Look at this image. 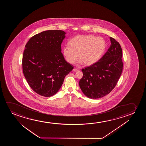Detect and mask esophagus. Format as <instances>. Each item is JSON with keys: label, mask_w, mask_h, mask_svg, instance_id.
<instances>
[{"label": "esophagus", "mask_w": 146, "mask_h": 146, "mask_svg": "<svg viewBox=\"0 0 146 146\" xmlns=\"http://www.w3.org/2000/svg\"><path fill=\"white\" fill-rule=\"evenodd\" d=\"M73 71L74 72H77V71H79V69H76V68H74Z\"/></svg>", "instance_id": "34e87169"}]
</instances>
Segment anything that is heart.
I'll return each mask as SVG.
<instances>
[{
  "label": "heart",
  "mask_w": 146,
  "mask_h": 146,
  "mask_svg": "<svg viewBox=\"0 0 146 146\" xmlns=\"http://www.w3.org/2000/svg\"><path fill=\"white\" fill-rule=\"evenodd\" d=\"M106 42L103 38L92 35H79L72 38L69 45L62 48V52L67 62L74 64L79 57L80 63L84 62L90 66L98 62L106 49Z\"/></svg>",
  "instance_id": "b5f03b06"
}]
</instances>
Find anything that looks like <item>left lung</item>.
<instances>
[{"label": "left lung", "mask_w": 146, "mask_h": 146, "mask_svg": "<svg viewBox=\"0 0 146 146\" xmlns=\"http://www.w3.org/2000/svg\"><path fill=\"white\" fill-rule=\"evenodd\" d=\"M110 39L111 44L102 58L96 63L82 69L83 76L79 84L88 98L98 99L110 93L122 74V48L114 38L110 37Z\"/></svg>", "instance_id": "obj_1"}]
</instances>
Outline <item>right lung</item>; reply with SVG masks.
Here are the masks:
<instances>
[{
	"label": "right lung",
	"instance_id": "add662e5",
	"mask_svg": "<svg viewBox=\"0 0 146 146\" xmlns=\"http://www.w3.org/2000/svg\"><path fill=\"white\" fill-rule=\"evenodd\" d=\"M65 34L62 30L44 31L32 36L25 45L23 72L30 87L39 95L51 97L56 94L74 68L61 53Z\"/></svg>",
	"mask_w": 146,
	"mask_h": 146
}]
</instances>
